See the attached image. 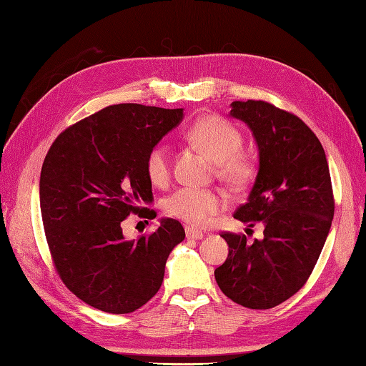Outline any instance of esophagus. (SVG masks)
Returning a JSON list of instances; mask_svg holds the SVG:
<instances>
[{"mask_svg":"<svg viewBox=\"0 0 366 366\" xmlns=\"http://www.w3.org/2000/svg\"><path fill=\"white\" fill-rule=\"evenodd\" d=\"M184 230H186V238H188V240H202V238H204V234L197 229L186 227Z\"/></svg>","mask_w":366,"mask_h":366,"instance_id":"1","label":"esophagus"}]
</instances>
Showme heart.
Wrapping results in <instances>:
<instances>
[{"mask_svg":"<svg viewBox=\"0 0 366 366\" xmlns=\"http://www.w3.org/2000/svg\"><path fill=\"white\" fill-rule=\"evenodd\" d=\"M186 137L216 162L219 178L229 184L240 186L249 178L252 172L251 158L240 150L243 144L242 132L230 122L216 115L204 117L191 126ZM145 170L156 186L169 182L170 152L166 145L158 144L148 152ZM224 207L226 200L221 192L202 188H180L164 202L169 216L196 227L207 226Z\"/></svg>","mask_w":366,"mask_h":366,"instance_id":"heart-1","label":"heart"}]
</instances>
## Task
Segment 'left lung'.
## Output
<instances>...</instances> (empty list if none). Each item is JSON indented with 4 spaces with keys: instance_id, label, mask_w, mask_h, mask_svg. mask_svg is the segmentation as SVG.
Listing matches in <instances>:
<instances>
[{
    "instance_id": "obj_1",
    "label": "left lung",
    "mask_w": 366,
    "mask_h": 366,
    "mask_svg": "<svg viewBox=\"0 0 366 366\" xmlns=\"http://www.w3.org/2000/svg\"><path fill=\"white\" fill-rule=\"evenodd\" d=\"M230 117L248 124L259 170L234 218L264 224L262 240L222 234L226 262L214 270L219 289L251 310H268L302 289L330 232L335 202L329 162L316 134L300 118L265 101H234Z\"/></svg>"
}]
</instances>
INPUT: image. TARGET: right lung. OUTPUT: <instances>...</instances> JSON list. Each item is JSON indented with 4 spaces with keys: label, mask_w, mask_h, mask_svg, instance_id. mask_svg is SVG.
Listing matches in <instances>:
<instances>
[{
    "label": "right lung",
    "mask_w": 366,
    "mask_h": 366,
    "mask_svg": "<svg viewBox=\"0 0 366 366\" xmlns=\"http://www.w3.org/2000/svg\"><path fill=\"white\" fill-rule=\"evenodd\" d=\"M183 120V109L115 104L63 131L44 159L41 214L59 278L89 307L139 310L158 292L184 229L162 218L148 237L126 240L131 213L153 219L148 152Z\"/></svg>",
    "instance_id": "add662e5"
}]
</instances>
